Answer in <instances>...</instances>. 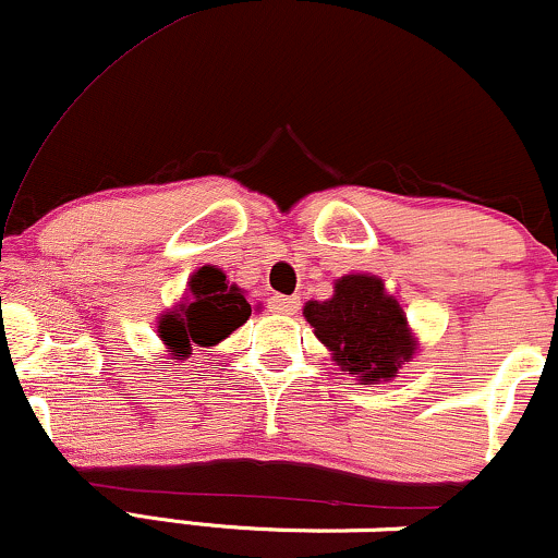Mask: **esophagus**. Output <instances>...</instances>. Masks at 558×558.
I'll list each match as a JSON object with an SVG mask.
<instances>
[{"mask_svg": "<svg viewBox=\"0 0 558 558\" xmlns=\"http://www.w3.org/2000/svg\"><path fill=\"white\" fill-rule=\"evenodd\" d=\"M270 304V312H275V315H296L301 301L299 296H280V293H275V296L267 301Z\"/></svg>", "mask_w": 558, "mask_h": 558, "instance_id": "34e87169", "label": "esophagus"}]
</instances>
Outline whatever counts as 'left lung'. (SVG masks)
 <instances>
[{"instance_id": "obj_1", "label": "left lung", "mask_w": 558, "mask_h": 558, "mask_svg": "<svg viewBox=\"0 0 558 558\" xmlns=\"http://www.w3.org/2000/svg\"><path fill=\"white\" fill-rule=\"evenodd\" d=\"M304 317L341 373L362 386L393 380L420 351L407 312L377 275H343L332 283L330 299L306 301Z\"/></svg>"}]
</instances>
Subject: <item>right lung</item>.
<instances>
[{"label": "right lung", "instance_id": "obj_1", "mask_svg": "<svg viewBox=\"0 0 558 558\" xmlns=\"http://www.w3.org/2000/svg\"><path fill=\"white\" fill-rule=\"evenodd\" d=\"M252 317L246 291L230 283L217 265H204L189 278L183 299L159 315L157 336L170 360H189L196 345L209 349L226 341Z\"/></svg>", "mask_w": 558, "mask_h": 558}]
</instances>
